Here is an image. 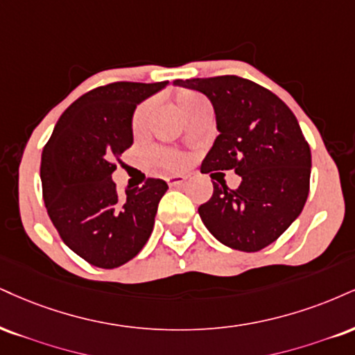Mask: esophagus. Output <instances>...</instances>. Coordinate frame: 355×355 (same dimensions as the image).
Wrapping results in <instances>:
<instances>
[{
    "instance_id": "esophagus-1",
    "label": "esophagus",
    "mask_w": 355,
    "mask_h": 355,
    "mask_svg": "<svg viewBox=\"0 0 355 355\" xmlns=\"http://www.w3.org/2000/svg\"><path fill=\"white\" fill-rule=\"evenodd\" d=\"M165 180L170 187H180V185H183V183H185L187 178L183 177V175H170V177H166Z\"/></svg>"
}]
</instances>
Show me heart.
<instances>
[{
    "instance_id": "heart-1",
    "label": "heart",
    "mask_w": 355,
    "mask_h": 355,
    "mask_svg": "<svg viewBox=\"0 0 355 355\" xmlns=\"http://www.w3.org/2000/svg\"><path fill=\"white\" fill-rule=\"evenodd\" d=\"M175 102H177L178 110H180L185 117H189L190 114H193L195 110L202 107V105L208 104L207 99H205L202 94L190 91V89H180V91L175 92ZM152 110H153L152 99L144 101L142 104L137 105V109L134 110V115H132V132H134L135 135L144 134L145 129H147ZM153 159H155V162H159L160 165L166 166V168H180L183 165V157L180 153L175 150H166V148L157 150L153 153Z\"/></svg>"
}]
</instances>
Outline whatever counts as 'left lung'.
Returning <instances> with one entry per match:
<instances>
[{
	"label": "left lung",
	"mask_w": 355,
	"mask_h": 355,
	"mask_svg": "<svg viewBox=\"0 0 355 355\" xmlns=\"http://www.w3.org/2000/svg\"><path fill=\"white\" fill-rule=\"evenodd\" d=\"M175 84L203 92L215 109L220 135L202 172L234 170L241 177L234 190L213 182L211 198L198 208L202 221L233 250H263L300 216L309 193L311 148L296 115L276 94L238 76Z\"/></svg>",
	"instance_id": "1"
}]
</instances>
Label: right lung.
<instances>
[{"mask_svg": "<svg viewBox=\"0 0 355 355\" xmlns=\"http://www.w3.org/2000/svg\"><path fill=\"white\" fill-rule=\"evenodd\" d=\"M164 83H112L64 110L41 155L42 198L62 241L97 268L122 266L142 250L168 185L147 178L119 195L115 160L134 144L132 115Z\"/></svg>", "mask_w": 355, "mask_h": 355, "instance_id": "1", "label": "right lung"}]
</instances>
